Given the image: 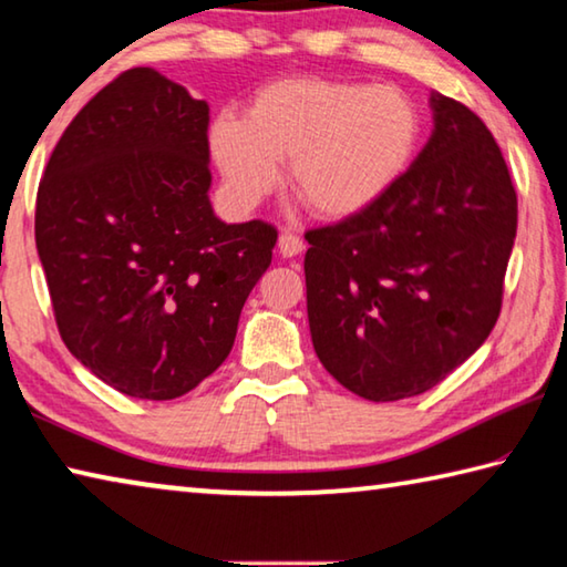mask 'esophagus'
I'll use <instances>...</instances> for the list:
<instances>
[{
  "label": "esophagus",
  "instance_id": "esophagus-1",
  "mask_svg": "<svg viewBox=\"0 0 567 567\" xmlns=\"http://www.w3.org/2000/svg\"><path fill=\"white\" fill-rule=\"evenodd\" d=\"M303 250V240L291 234V230H284L281 236H278V254H281L284 258H293L299 256Z\"/></svg>",
  "mask_w": 567,
  "mask_h": 567
}]
</instances>
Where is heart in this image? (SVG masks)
<instances>
[{
	"mask_svg": "<svg viewBox=\"0 0 567 567\" xmlns=\"http://www.w3.org/2000/svg\"><path fill=\"white\" fill-rule=\"evenodd\" d=\"M420 113L394 87L296 78L258 90L246 117L208 127L213 161L236 208H254L289 161V188L313 216L339 220L379 200L412 163Z\"/></svg>",
	"mask_w": 567,
	"mask_h": 567,
	"instance_id": "heart-1",
	"label": "heart"
}]
</instances>
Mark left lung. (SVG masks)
I'll use <instances>...</instances> for the list:
<instances>
[{
  "label": "left lung",
  "mask_w": 567,
  "mask_h": 567,
  "mask_svg": "<svg viewBox=\"0 0 567 567\" xmlns=\"http://www.w3.org/2000/svg\"><path fill=\"white\" fill-rule=\"evenodd\" d=\"M434 133L357 216L306 230V309L329 374L369 402L440 384L503 309L517 193L467 105L434 95Z\"/></svg>",
  "instance_id": "left-lung-1"
}]
</instances>
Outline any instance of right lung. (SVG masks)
Returning a JSON list of instances; mask_svg holds the SVG:
<instances>
[{
    "label": "right lung",
    "mask_w": 567,
    "mask_h": 567,
    "mask_svg": "<svg viewBox=\"0 0 567 567\" xmlns=\"http://www.w3.org/2000/svg\"><path fill=\"white\" fill-rule=\"evenodd\" d=\"M208 155V102L133 68L72 117L37 188L60 337L127 396L165 402L210 377L271 266L276 226L213 216Z\"/></svg>",
    "instance_id": "obj_1"
}]
</instances>
